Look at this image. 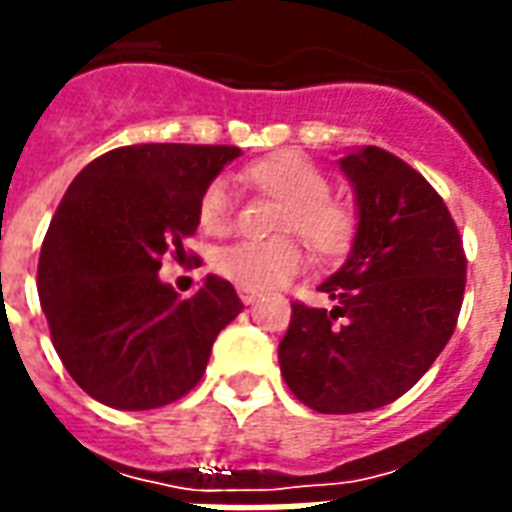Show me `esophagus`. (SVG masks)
I'll list each match as a JSON object with an SVG mask.
<instances>
[{"instance_id": "obj_1", "label": "esophagus", "mask_w": 512, "mask_h": 512, "mask_svg": "<svg viewBox=\"0 0 512 512\" xmlns=\"http://www.w3.org/2000/svg\"><path fill=\"white\" fill-rule=\"evenodd\" d=\"M238 295H241V301H244L246 306L255 304L257 298H260V293H257V290H246V287H238Z\"/></svg>"}]
</instances>
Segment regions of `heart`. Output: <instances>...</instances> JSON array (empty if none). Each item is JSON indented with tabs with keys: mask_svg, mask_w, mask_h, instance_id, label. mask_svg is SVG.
<instances>
[{
	"mask_svg": "<svg viewBox=\"0 0 512 512\" xmlns=\"http://www.w3.org/2000/svg\"><path fill=\"white\" fill-rule=\"evenodd\" d=\"M244 179L276 198V230H295L317 255H342L355 238L358 214L350 203L328 195V179L317 165L295 154L276 151L249 162ZM230 222V189L225 181H211L198 198V225L206 233H222ZM304 266V252L293 238L233 241L214 255L217 274L246 290H271L290 282Z\"/></svg>",
	"mask_w": 512,
	"mask_h": 512,
	"instance_id": "1",
	"label": "heart"
}]
</instances>
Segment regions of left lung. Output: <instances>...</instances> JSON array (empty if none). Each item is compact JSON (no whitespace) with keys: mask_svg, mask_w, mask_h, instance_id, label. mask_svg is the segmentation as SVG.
Instances as JSON below:
<instances>
[{"mask_svg":"<svg viewBox=\"0 0 512 512\" xmlns=\"http://www.w3.org/2000/svg\"><path fill=\"white\" fill-rule=\"evenodd\" d=\"M358 230L320 293L331 309L293 304L279 369L295 399L323 415L391 404L429 372L453 336L467 257L445 200L418 170L377 146L347 151Z\"/></svg>","mask_w":512,"mask_h":512,"instance_id":"8db88e82","label":"left lung"}]
</instances>
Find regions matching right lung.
<instances>
[{
    "label": "right lung",
    "mask_w": 512,
    "mask_h": 512,
    "mask_svg": "<svg viewBox=\"0 0 512 512\" xmlns=\"http://www.w3.org/2000/svg\"><path fill=\"white\" fill-rule=\"evenodd\" d=\"M236 157V146H121L64 192L40 249L37 293L64 369L92 399L130 412L181 399L244 309L214 274L184 301L160 279L162 255H184L198 230L200 192Z\"/></svg>",
    "instance_id": "add662e5"
}]
</instances>
